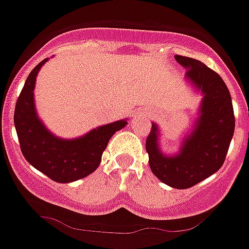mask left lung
<instances>
[{"mask_svg":"<svg viewBox=\"0 0 249 249\" xmlns=\"http://www.w3.org/2000/svg\"><path fill=\"white\" fill-rule=\"evenodd\" d=\"M187 70L186 78L203 94L195 128L183 140L179 153L166 156L158 146V127L152 124L146 141L149 167L163 183L186 190L208 178L223 166L234 132L230 91L217 72L201 61L175 56Z\"/></svg>","mask_w":249,"mask_h":249,"instance_id":"left-lung-1","label":"left lung"}]
</instances>
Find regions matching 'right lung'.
Instances as JSON below:
<instances>
[{
  "mask_svg": "<svg viewBox=\"0 0 249 249\" xmlns=\"http://www.w3.org/2000/svg\"><path fill=\"white\" fill-rule=\"evenodd\" d=\"M46 61L47 58L41 61L28 74L16 102L13 121L22 155L28 163L52 181L70 183L97 169L109 138L126 126L127 121L105 124L74 140H62L52 135L37 117L34 102L37 73Z\"/></svg>",
  "mask_w": 249,
  "mask_h": 249,
  "instance_id": "obj_1",
  "label": "right lung"
}]
</instances>
